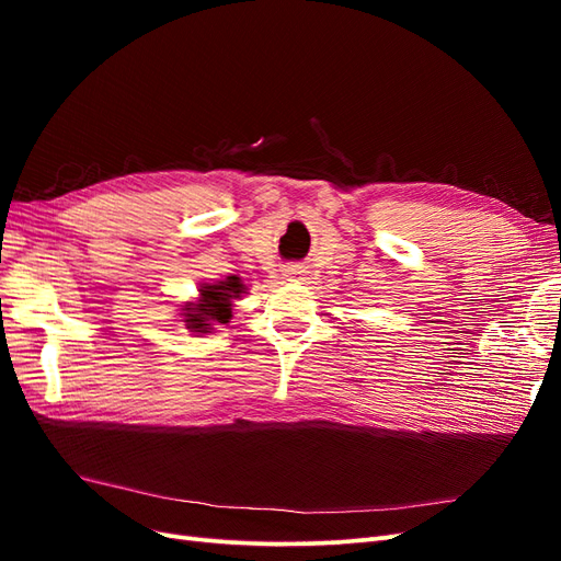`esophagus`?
I'll use <instances>...</instances> for the list:
<instances>
[{"instance_id":"34e87169","label":"esophagus","mask_w":561,"mask_h":561,"mask_svg":"<svg viewBox=\"0 0 561 561\" xmlns=\"http://www.w3.org/2000/svg\"><path fill=\"white\" fill-rule=\"evenodd\" d=\"M285 276L290 278V280H301V276H304V268H301V266H297V264L287 266V268H285Z\"/></svg>"}]
</instances>
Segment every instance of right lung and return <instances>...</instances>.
I'll list each match as a JSON object with an SVG mask.
<instances>
[{"mask_svg": "<svg viewBox=\"0 0 561 561\" xmlns=\"http://www.w3.org/2000/svg\"><path fill=\"white\" fill-rule=\"evenodd\" d=\"M245 290L241 278L229 276L219 283L201 285V299L196 304H186L182 309L186 328L192 332H208L213 325H225L231 318V299H239Z\"/></svg>", "mask_w": 561, "mask_h": 561, "instance_id": "1", "label": "right lung"}]
</instances>
